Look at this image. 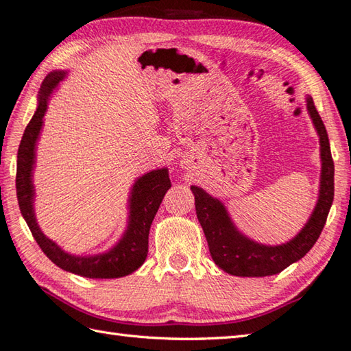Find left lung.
Here are the masks:
<instances>
[{"mask_svg": "<svg viewBox=\"0 0 351 351\" xmlns=\"http://www.w3.org/2000/svg\"><path fill=\"white\" fill-rule=\"evenodd\" d=\"M307 109L318 130L321 143L322 169L319 197L308 222L291 242L278 246L252 242L236 230L230 221L228 213L217 199L211 197L196 185H191V191L195 193L196 215L207 237L211 257L221 269L231 276L266 277L281 272L312 250L324 228L335 196V166L327 130L312 97H307Z\"/></svg>", "mask_w": 351, "mask_h": 351, "instance_id": "1", "label": "left lung"}]
</instances>
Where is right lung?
I'll use <instances>...</instances> for the list:
<instances>
[{"label": "right lung", "mask_w": 351, "mask_h": 351, "mask_svg": "<svg viewBox=\"0 0 351 351\" xmlns=\"http://www.w3.org/2000/svg\"><path fill=\"white\" fill-rule=\"evenodd\" d=\"M64 71L48 74L40 85L39 105L33 119L27 125L18 149L16 195L19 210L23 213L32 234L45 256L60 269L88 278H119L132 274L144 263L149 248V230L154 217L170 189L167 169L152 170L135 182L130 193V217L126 234L120 243L106 254L94 257H75L62 251L59 246L40 232L33 213L32 169L34 162V144L43 128V117L47 111L48 95L64 79Z\"/></svg>", "instance_id": "1"}]
</instances>
